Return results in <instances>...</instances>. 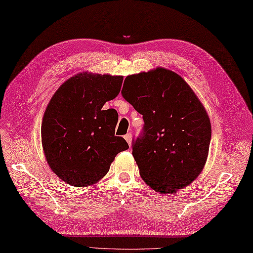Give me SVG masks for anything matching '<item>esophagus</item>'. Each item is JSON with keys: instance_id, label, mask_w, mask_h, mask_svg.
I'll return each instance as SVG.
<instances>
[{"instance_id": "obj_1", "label": "esophagus", "mask_w": 253, "mask_h": 253, "mask_svg": "<svg viewBox=\"0 0 253 253\" xmlns=\"http://www.w3.org/2000/svg\"><path fill=\"white\" fill-rule=\"evenodd\" d=\"M125 140L127 141V143L129 145H131V140H132V135L130 132H128L127 134H125Z\"/></svg>"}]
</instances>
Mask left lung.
Instances as JSON below:
<instances>
[{"label":"left lung","mask_w":253,"mask_h":253,"mask_svg":"<svg viewBox=\"0 0 253 253\" xmlns=\"http://www.w3.org/2000/svg\"><path fill=\"white\" fill-rule=\"evenodd\" d=\"M122 95L143 115L132 155L155 191L188 186L205 166L211 127L202 103L182 77L166 68L126 77Z\"/></svg>","instance_id":"8db88e82"}]
</instances>
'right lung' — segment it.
Segmentation results:
<instances>
[{
  "label": "right lung",
  "mask_w": 253,
  "mask_h": 253,
  "mask_svg": "<svg viewBox=\"0 0 253 253\" xmlns=\"http://www.w3.org/2000/svg\"><path fill=\"white\" fill-rule=\"evenodd\" d=\"M122 83V76L81 73L51 98L42 123V143L51 170L65 183H97L116 155L128 150L125 139L114 135L116 110L102 109L119 95Z\"/></svg>",
  "instance_id": "right-lung-1"
}]
</instances>
